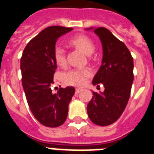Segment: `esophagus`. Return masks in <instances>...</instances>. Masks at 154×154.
<instances>
[{
	"label": "esophagus",
	"instance_id": "obj_1",
	"mask_svg": "<svg viewBox=\"0 0 154 154\" xmlns=\"http://www.w3.org/2000/svg\"><path fill=\"white\" fill-rule=\"evenodd\" d=\"M81 90H82V88H76V93H79V92H81Z\"/></svg>",
	"mask_w": 154,
	"mask_h": 154
}]
</instances>
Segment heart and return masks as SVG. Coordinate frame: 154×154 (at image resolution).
<instances>
[{"label": "heart", "instance_id": "heart-1", "mask_svg": "<svg viewBox=\"0 0 154 154\" xmlns=\"http://www.w3.org/2000/svg\"><path fill=\"white\" fill-rule=\"evenodd\" d=\"M69 44L81 50L85 54L90 56L95 51L93 41L85 35L73 36L69 40ZM54 57L56 63L60 66H64L66 63V53L63 48L57 46L54 51ZM92 74L89 69H73L63 75V81L67 85L81 86L85 83L86 80Z\"/></svg>", "mask_w": 154, "mask_h": 154}]
</instances>
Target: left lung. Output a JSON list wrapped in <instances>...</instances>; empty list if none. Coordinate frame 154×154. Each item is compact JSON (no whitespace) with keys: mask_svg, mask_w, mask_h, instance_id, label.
<instances>
[{"mask_svg":"<svg viewBox=\"0 0 154 154\" xmlns=\"http://www.w3.org/2000/svg\"><path fill=\"white\" fill-rule=\"evenodd\" d=\"M100 38L103 49L101 66L92 85H103V92H92L87 105L90 120L98 126H108L118 120L129 100L134 81V60L126 45L105 27H90Z\"/></svg>","mask_w":154,"mask_h":154,"instance_id":"left-lung-1","label":"left lung"}]
</instances>
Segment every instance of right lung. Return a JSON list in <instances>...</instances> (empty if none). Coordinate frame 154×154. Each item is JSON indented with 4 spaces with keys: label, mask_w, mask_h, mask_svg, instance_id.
I'll use <instances>...</instances> for the list:
<instances>
[{
    "label": "right lung",
    "mask_w": 154,
    "mask_h": 154,
    "mask_svg": "<svg viewBox=\"0 0 154 154\" xmlns=\"http://www.w3.org/2000/svg\"><path fill=\"white\" fill-rule=\"evenodd\" d=\"M72 27L52 26L30 41L20 59L22 85L27 103L35 118L45 127H57L66 121L69 103L75 92L72 86L52 92L57 68L54 51L57 38Z\"/></svg>",
    "instance_id": "right-lung-1"
}]
</instances>
